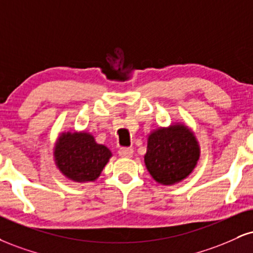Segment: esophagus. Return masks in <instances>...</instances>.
I'll use <instances>...</instances> for the list:
<instances>
[{"instance_id": "1", "label": "esophagus", "mask_w": 253, "mask_h": 253, "mask_svg": "<svg viewBox=\"0 0 253 253\" xmlns=\"http://www.w3.org/2000/svg\"><path fill=\"white\" fill-rule=\"evenodd\" d=\"M119 156L123 158H130L133 156V150L130 147H124L119 150Z\"/></svg>"}]
</instances>
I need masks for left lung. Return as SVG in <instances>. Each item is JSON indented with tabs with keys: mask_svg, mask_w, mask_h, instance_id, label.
Returning <instances> with one entry per match:
<instances>
[{
	"mask_svg": "<svg viewBox=\"0 0 253 253\" xmlns=\"http://www.w3.org/2000/svg\"><path fill=\"white\" fill-rule=\"evenodd\" d=\"M200 157L193 132L182 124L160 127L147 139L145 165L152 178L163 185H173L192 173Z\"/></svg>",
	"mask_w": 253,
	"mask_h": 253,
	"instance_id": "obj_1",
	"label": "left lung"
}]
</instances>
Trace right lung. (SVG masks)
<instances>
[{"instance_id": "1", "label": "right lung", "mask_w": 253, "mask_h": 253, "mask_svg": "<svg viewBox=\"0 0 253 253\" xmlns=\"http://www.w3.org/2000/svg\"><path fill=\"white\" fill-rule=\"evenodd\" d=\"M111 157L112 152L86 132L62 133L54 147L57 169L77 182L96 180Z\"/></svg>"}]
</instances>
